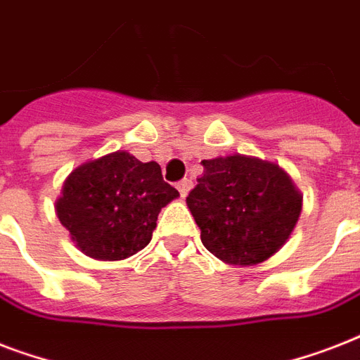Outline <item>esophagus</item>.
<instances>
[{"instance_id": "obj_1", "label": "esophagus", "mask_w": 360, "mask_h": 360, "mask_svg": "<svg viewBox=\"0 0 360 360\" xmlns=\"http://www.w3.org/2000/svg\"><path fill=\"white\" fill-rule=\"evenodd\" d=\"M191 188H192V181L191 179H183V181H179V183H177V191L181 192V196H183V198H185L186 194L191 192Z\"/></svg>"}]
</instances>
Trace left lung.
Wrapping results in <instances>:
<instances>
[{"label": "left lung", "instance_id": "1", "mask_svg": "<svg viewBox=\"0 0 360 360\" xmlns=\"http://www.w3.org/2000/svg\"><path fill=\"white\" fill-rule=\"evenodd\" d=\"M186 198L202 243L228 265L252 267L285 245L302 211V194L278 164L248 155L202 160Z\"/></svg>", "mask_w": 360, "mask_h": 360}]
</instances>
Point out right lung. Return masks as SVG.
<instances>
[{
	"label": "right lung",
	"instance_id": "1",
	"mask_svg": "<svg viewBox=\"0 0 360 360\" xmlns=\"http://www.w3.org/2000/svg\"><path fill=\"white\" fill-rule=\"evenodd\" d=\"M179 196L155 160L114 151L76 166L56 200V214L78 250L120 262L146 248L160 209Z\"/></svg>",
	"mask_w": 360,
	"mask_h": 360
}]
</instances>
